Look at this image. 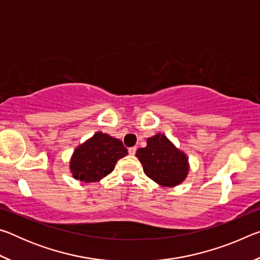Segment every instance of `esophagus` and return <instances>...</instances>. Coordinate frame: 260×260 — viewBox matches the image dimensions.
<instances>
[{
    "mask_svg": "<svg viewBox=\"0 0 260 260\" xmlns=\"http://www.w3.org/2000/svg\"><path fill=\"white\" fill-rule=\"evenodd\" d=\"M128 153L131 156H134L135 153H136V147H132V148H129L128 149Z\"/></svg>",
    "mask_w": 260,
    "mask_h": 260,
    "instance_id": "obj_1",
    "label": "esophagus"
}]
</instances>
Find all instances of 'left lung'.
I'll return each mask as SVG.
<instances>
[{
	"label": "left lung",
	"instance_id": "left-lung-1",
	"mask_svg": "<svg viewBox=\"0 0 260 260\" xmlns=\"http://www.w3.org/2000/svg\"><path fill=\"white\" fill-rule=\"evenodd\" d=\"M147 177L162 187H175L187 178L189 162L186 153L174 146L164 134L147 140V147L136 151Z\"/></svg>",
	"mask_w": 260,
	"mask_h": 260
}]
</instances>
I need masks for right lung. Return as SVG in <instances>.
<instances>
[{
  "label": "right lung",
  "instance_id": "right-lung-1",
  "mask_svg": "<svg viewBox=\"0 0 260 260\" xmlns=\"http://www.w3.org/2000/svg\"><path fill=\"white\" fill-rule=\"evenodd\" d=\"M127 153L120 140L96 132L74 150L70 170L74 179L86 183L96 182L111 173L118 159Z\"/></svg>",
  "mask_w": 260,
  "mask_h": 260
}]
</instances>
